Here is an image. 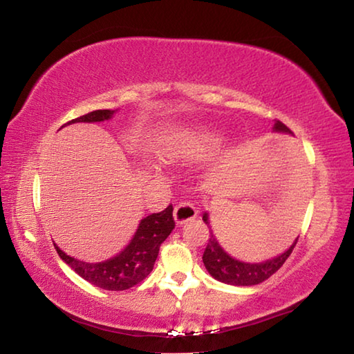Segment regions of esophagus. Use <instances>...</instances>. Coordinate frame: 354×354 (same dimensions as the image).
Instances as JSON below:
<instances>
[{"label":"esophagus","instance_id":"34e87169","mask_svg":"<svg viewBox=\"0 0 354 354\" xmlns=\"http://www.w3.org/2000/svg\"><path fill=\"white\" fill-rule=\"evenodd\" d=\"M175 221L178 225H184L187 223V221L196 218V215H198V211H196V207L192 205V203H179V205L175 206Z\"/></svg>","mask_w":354,"mask_h":354}]
</instances>
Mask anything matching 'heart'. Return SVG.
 I'll list each match as a JSON object with an SVG mask.
<instances>
[{
  "mask_svg": "<svg viewBox=\"0 0 354 354\" xmlns=\"http://www.w3.org/2000/svg\"><path fill=\"white\" fill-rule=\"evenodd\" d=\"M215 139L212 136H200V137H190V139H181L169 145L160 147L159 149V158L164 160V162H173L178 158L185 154H192L195 151H200V149H205L209 145H212Z\"/></svg>",
  "mask_w": 354,
  "mask_h": 354,
  "instance_id": "1",
  "label": "heart"
}]
</instances>
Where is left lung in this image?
<instances>
[{"mask_svg": "<svg viewBox=\"0 0 354 354\" xmlns=\"http://www.w3.org/2000/svg\"><path fill=\"white\" fill-rule=\"evenodd\" d=\"M273 129L278 131V133L292 134V131L287 128L283 122H279V120H277ZM203 220H205L206 225H209L207 214L203 215ZM298 239H295V242L290 245L289 250L284 251L283 254L273 257V259H268L259 263H248L237 261L234 257L225 253V250L220 247L217 239H215V236L211 232L206 250L205 253H203V262H205L206 270L211 273V277L221 281V283L231 286H256L262 283V281L270 278L273 273H277L279 268L283 267L287 257L290 256L292 250L295 248Z\"/></svg>", "mask_w": 354, "mask_h": 354, "instance_id": "left-lung-1", "label": "left lung"}]
</instances>
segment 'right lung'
Masks as SVG:
<instances>
[{
  "instance_id": "add662e5",
  "label": "right lung",
  "mask_w": 354,
  "mask_h": 354,
  "mask_svg": "<svg viewBox=\"0 0 354 354\" xmlns=\"http://www.w3.org/2000/svg\"><path fill=\"white\" fill-rule=\"evenodd\" d=\"M113 112L111 109H101L88 112L86 115L77 117L64 127L71 123H95L109 120ZM175 227L173 218V206H167L162 212L151 214L142 218L134 237L127 245V248L120 251L117 256L104 262H82L75 259L55 243V248L61 259L68 263V267L80 274L88 283L104 290H127L142 283L151 273L154 262L158 259L160 243H162Z\"/></svg>"
}]
</instances>
